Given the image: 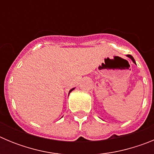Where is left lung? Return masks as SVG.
<instances>
[{
    "label": "left lung",
    "mask_w": 154,
    "mask_h": 154,
    "mask_svg": "<svg viewBox=\"0 0 154 154\" xmlns=\"http://www.w3.org/2000/svg\"><path fill=\"white\" fill-rule=\"evenodd\" d=\"M127 56H128V57H129V58H131V59H132V61H133V62H134V63H135V64H136V62H135V60H134V58H133V56H132V55H127Z\"/></svg>",
    "instance_id": "1"
}]
</instances>
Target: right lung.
Masks as SVG:
<instances>
[{
  "mask_svg": "<svg viewBox=\"0 0 154 154\" xmlns=\"http://www.w3.org/2000/svg\"><path fill=\"white\" fill-rule=\"evenodd\" d=\"M73 89H74V88H73V89H71V90H70V91H69V93H70V92H72V90H73Z\"/></svg>",
  "mask_w": 154,
  "mask_h": 154,
  "instance_id": "add662e5",
  "label": "right lung"
}]
</instances>
